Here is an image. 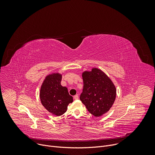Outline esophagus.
<instances>
[{
	"instance_id": "obj_1",
	"label": "esophagus",
	"mask_w": 155,
	"mask_h": 155,
	"mask_svg": "<svg viewBox=\"0 0 155 155\" xmlns=\"http://www.w3.org/2000/svg\"><path fill=\"white\" fill-rule=\"evenodd\" d=\"M74 99L75 100H77V99H78V98H79V97H78V94H77V95H75V96H74Z\"/></svg>"
}]
</instances>
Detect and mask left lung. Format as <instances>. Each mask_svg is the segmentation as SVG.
Instances as JSON below:
<instances>
[{
  "label": "left lung",
  "mask_w": 155,
  "mask_h": 155,
  "mask_svg": "<svg viewBox=\"0 0 155 155\" xmlns=\"http://www.w3.org/2000/svg\"><path fill=\"white\" fill-rule=\"evenodd\" d=\"M83 89L80 99L90 114L99 117L109 111L115 102L117 90L110 78L101 69L93 68L82 73Z\"/></svg>",
  "instance_id": "8db88e82"
}]
</instances>
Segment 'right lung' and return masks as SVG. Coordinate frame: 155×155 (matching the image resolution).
<instances>
[{
  "mask_svg": "<svg viewBox=\"0 0 155 155\" xmlns=\"http://www.w3.org/2000/svg\"><path fill=\"white\" fill-rule=\"evenodd\" d=\"M62 75L52 73L48 75L40 87V99L41 104L48 111L56 116H61L67 111L68 106L73 102L68 88L61 84Z\"/></svg>",
  "mask_w": 155,
  "mask_h": 155,
  "instance_id": "right-lung-1",
  "label": "right lung"
}]
</instances>
